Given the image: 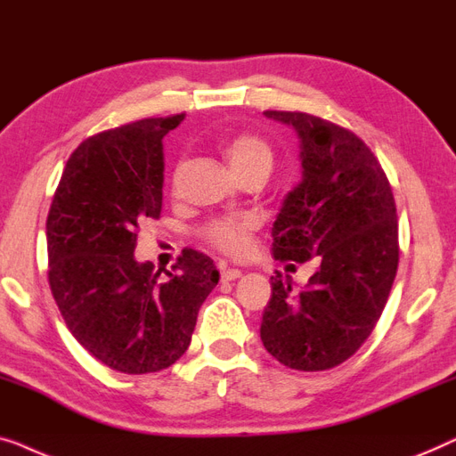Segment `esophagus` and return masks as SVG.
<instances>
[{
  "label": "esophagus",
  "instance_id": "obj_1",
  "mask_svg": "<svg viewBox=\"0 0 456 456\" xmlns=\"http://www.w3.org/2000/svg\"><path fill=\"white\" fill-rule=\"evenodd\" d=\"M241 277V271L240 268H221V279L223 281H235V279H240Z\"/></svg>",
  "mask_w": 456,
  "mask_h": 456
}]
</instances>
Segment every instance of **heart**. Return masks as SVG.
Returning a JSON list of instances; mask_svg holds the SVG:
<instances>
[{
	"label": "heart",
	"instance_id": "heart-1",
	"mask_svg": "<svg viewBox=\"0 0 456 456\" xmlns=\"http://www.w3.org/2000/svg\"><path fill=\"white\" fill-rule=\"evenodd\" d=\"M227 157L233 169L240 173L256 165L273 163V151L265 140L254 134H240L227 146ZM256 221L252 216H219L202 229V237L208 246L229 256H241L249 249V237Z\"/></svg>",
	"mask_w": 456,
	"mask_h": 456
}]
</instances>
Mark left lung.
I'll list each match as a JSON object with an SVG mask.
<instances>
[{
    "label": "left lung",
    "instance_id": "obj_1",
    "mask_svg": "<svg viewBox=\"0 0 456 456\" xmlns=\"http://www.w3.org/2000/svg\"><path fill=\"white\" fill-rule=\"evenodd\" d=\"M295 127L301 182L273 225V256L320 266L301 291L277 277L260 338L287 368L322 371L365 343L399 266V223L388 177L347 127L301 111H265Z\"/></svg>",
    "mask_w": 456,
    "mask_h": 456
}]
</instances>
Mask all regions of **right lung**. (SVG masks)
<instances>
[{"label": "right lung", "instance_id": "right-lung-1", "mask_svg": "<svg viewBox=\"0 0 456 456\" xmlns=\"http://www.w3.org/2000/svg\"><path fill=\"white\" fill-rule=\"evenodd\" d=\"M185 113L86 138L68 159L47 216L49 287L76 341L107 368L151 374L190 347L198 310L219 283L185 248L161 279L134 258L140 223L163 207V138Z\"/></svg>", "mask_w": 456, "mask_h": 456}]
</instances>
